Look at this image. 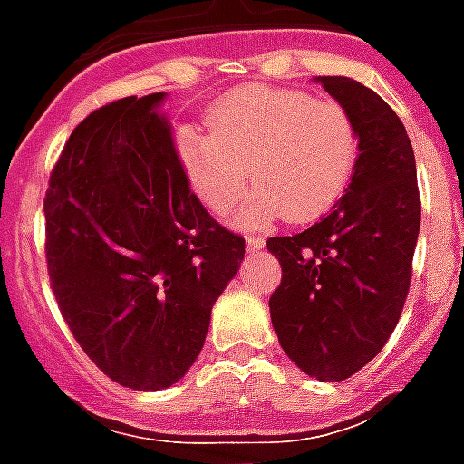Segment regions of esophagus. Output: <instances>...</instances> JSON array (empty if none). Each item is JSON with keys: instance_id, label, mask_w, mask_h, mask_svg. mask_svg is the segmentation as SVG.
I'll return each mask as SVG.
<instances>
[{"instance_id": "obj_1", "label": "esophagus", "mask_w": 464, "mask_h": 464, "mask_svg": "<svg viewBox=\"0 0 464 464\" xmlns=\"http://www.w3.org/2000/svg\"><path fill=\"white\" fill-rule=\"evenodd\" d=\"M246 246H248V251H261L266 241H263L261 236H246Z\"/></svg>"}]
</instances>
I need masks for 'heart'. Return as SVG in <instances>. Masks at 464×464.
<instances>
[{
  "mask_svg": "<svg viewBox=\"0 0 464 464\" xmlns=\"http://www.w3.org/2000/svg\"><path fill=\"white\" fill-rule=\"evenodd\" d=\"M208 133H176L179 161L193 193L211 211H226L248 181L258 183L241 211L248 223L288 213L313 221L348 188L358 161V126L338 99L298 89L248 86L208 109ZM252 173H247V169Z\"/></svg>",
  "mask_w": 464,
  "mask_h": 464,
  "instance_id": "1",
  "label": "heart"
}]
</instances>
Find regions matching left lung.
I'll use <instances>...</instances> for the list:
<instances>
[{
	"label": "left lung",
	"instance_id": "obj_1",
	"mask_svg": "<svg viewBox=\"0 0 464 464\" xmlns=\"http://www.w3.org/2000/svg\"><path fill=\"white\" fill-rule=\"evenodd\" d=\"M323 89L358 126L360 153L345 196L311 228L268 238L283 268L271 321L281 348L323 382L350 378L395 331L420 231L415 153L398 114L348 76Z\"/></svg>",
	"mask_w": 464,
	"mask_h": 464
}]
</instances>
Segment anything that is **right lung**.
Returning <instances> with one entry per match:
<instances>
[{
    "label": "right lung",
    "mask_w": 464,
    "mask_h": 464,
    "mask_svg": "<svg viewBox=\"0 0 464 464\" xmlns=\"http://www.w3.org/2000/svg\"><path fill=\"white\" fill-rule=\"evenodd\" d=\"M166 94L96 109L59 153L44 196L46 271L69 331L106 378L171 388L208 333L246 241L191 191Z\"/></svg>",
    "instance_id": "right-lung-1"
}]
</instances>
